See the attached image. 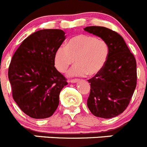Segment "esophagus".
I'll return each instance as SVG.
<instances>
[{
  "label": "esophagus",
  "instance_id": "obj_1",
  "mask_svg": "<svg viewBox=\"0 0 147 147\" xmlns=\"http://www.w3.org/2000/svg\"><path fill=\"white\" fill-rule=\"evenodd\" d=\"M78 79H73V80H69V83H78Z\"/></svg>",
  "mask_w": 147,
  "mask_h": 147
}]
</instances>
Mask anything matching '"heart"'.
Listing matches in <instances>:
<instances>
[{"instance_id":"1","label":"heart","mask_w":147,"mask_h":147,"mask_svg":"<svg viewBox=\"0 0 147 147\" xmlns=\"http://www.w3.org/2000/svg\"><path fill=\"white\" fill-rule=\"evenodd\" d=\"M109 53L107 42L88 35H79L69 40L67 46H61L54 53L55 67L64 72L75 61L69 72L70 76H91L101 71Z\"/></svg>"}]
</instances>
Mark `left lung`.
<instances>
[{
  "mask_svg": "<svg viewBox=\"0 0 147 147\" xmlns=\"http://www.w3.org/2000/svg\"><path fill=\"white\" fill-rule=\"evenodd\" d=\"M84 30L105 40L109 47L105 66L88 80L90 83L88 107L96 117H115L127 108L136 87V59L117 32L98 26L86 27Z\"/></svg>",
  "mask_w": 147,
  "mask_h": 147,
  "instance_id": "obj_1",
  "label": "left lung"
}]
</instances>
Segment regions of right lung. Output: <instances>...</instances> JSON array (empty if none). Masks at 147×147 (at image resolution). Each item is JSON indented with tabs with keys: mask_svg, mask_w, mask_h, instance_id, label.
<instances>
[{
	"mask_svg": "<svg viewBox=\"0 0 147 147\" xmlns=\"http://www.w3.org/2000/svg\"><path fill=\"white\" fill-rule=\"evenodd\" d=\"M61 30H40L27 37L13 54L9 79L15 102L30 117H51L59 106L66 78L54 67V53L65 40Z\"/></svg>",
	"mask_w": 147,
	"mask_h": 147,
	"instance_id": "obj_1",
	"label": "right lung"
}]
</instances>
